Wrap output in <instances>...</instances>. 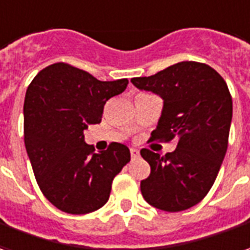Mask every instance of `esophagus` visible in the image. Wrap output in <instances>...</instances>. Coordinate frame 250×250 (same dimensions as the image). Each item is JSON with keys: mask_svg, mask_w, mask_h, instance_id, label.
<instances>
[{"mask_svg": "<svg viewBox=\"0 0 250 250\" xmlns=\"http://www.w3.org/2000/svg\"><path fill=\"white\" fill-rule=\"evenodd\" d=\"M130 153H131V158H138V157H139V150L134 149V147L130 149Z\"/></svg>", "mask_w": 250, "mask_h": 250, "instance_id": "esophagus-1", "label": "esophagus"}]
</instances>
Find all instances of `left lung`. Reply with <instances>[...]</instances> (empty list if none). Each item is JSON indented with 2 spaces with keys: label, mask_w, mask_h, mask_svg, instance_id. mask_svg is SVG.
Masks as SVG:
<instances>
[{
  "label": "left lung",
  "mask_w": 250,
  "mask_h": 250,
  "mask_svg": "<svg viewBox=\"0 0 250 250\" xmlns=\"http://www.w3.org/2000/svg\"><path fill=\"white\" fill-rule=\"evenodd\" d=\"M131 83L164 100L151 139L179 141L176 150L165 155L141 150L151 167L149 177L141 181L143 198L167 212L188 210L208 193L228 150L233 116L228 85L208 64L193 61Z\"/></svg>",
  "instance_id": "left-lung-1"
}]
</instances>
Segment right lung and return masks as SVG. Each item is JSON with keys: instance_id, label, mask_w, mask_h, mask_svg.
I'll list each match as a JSON object with an SVG mask.
<instances>
[{"instance_id": "right-lung-1", "label": "right lung", "mask_w": 250, "mask_h": 250, "mask_svg": "<svg viewBox=\"0 0 250 250\" xmlns=\"http://www.w3.org/2000/svg\"><path fill=\"white\" fill-rule=\"evenodd\" d=\"M128 80L99 81L69 63L38 73L24 100V143L35 179L47 200L67 214H88L107 203L115 176L130 150L112 142L95 153L83 141L89 125L100 123L104 105Z\"/></svg>"}]
</instances>
